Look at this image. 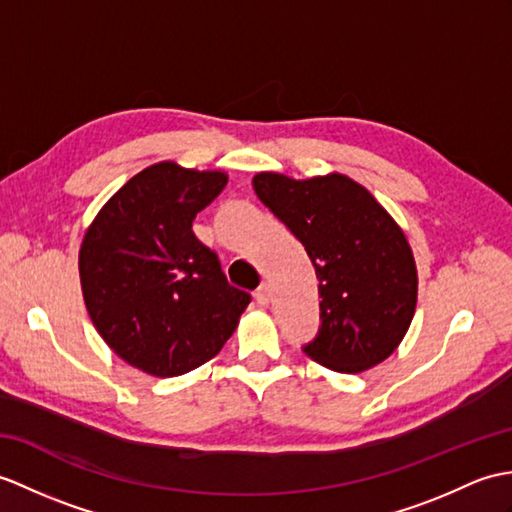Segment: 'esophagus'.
Returning a JSON list of instances; mask_svg holds the SVG:
<instances>
[{
    "instance_id": "34e87169",
    "label": "esophagus",
    "mask_w": 512,
    "mask_h": 512,
    "mask_svg": "<svg viewBox=\"0 0 512 512\" xmlns=\"http://www.w3.org/2000/svg\"><path fill=\"white\" fill-rule=\"evenodd\" d=\"M255 299L259 305H268L270 303V285L268 283H261L257 292H255Z\"/></svg>"
}]
</instances>
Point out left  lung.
Masks as SVG:
<instances>
[{"label":"left lung","mask_w":512,"mask_h":512,"mask_svg":"<svg viewBox=\"0 0 512 512\" xmlns=\"http://www.w3.org/2000/svg\"><path fill=\"white\" fill-rule=\"evenodd\" d=\"M253 187L305 246L320 281V327L303 351L338 373L384 362L417 305V266L397 222L342 174L294 181L261 172Z\"/></svg>","instance_id":"1"}]
</instances>
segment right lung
I'll list each match as a JSON object with an SVG mask.
<instances>
[{"label":"right lung","instance_id":"add662e5","mask_svg":"<svg viewBox=\"0 0 512 512\" xmlns=\"http://www.w3.org/2000/svg\"><path fill=\"white\" fill-rule=\"evenodd\" d=\"M224 185L222 172L150 165L106 202L82 240L89 316L104 342L139 371L176 377L205 364L251 303L192 231L196 213Z\"/></svg>","mask_w":512,"mask_h":512}]
</instances>
